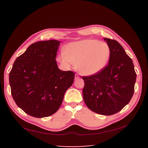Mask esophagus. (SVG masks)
<instances>
[{
	"mask_svg": "<svg viewBox=\"0 0 148 148\" xmlns=\"http://www.w3.org/2000/svg\"><path fill=\"white\" fill-rule=\"evenodd\" d=\"M79 78V76H78L77 74H76L75 75V79H78Z\"/></svg>",
	"mask_w": 148,
	"mask_h": 148,
	"instance_id": "obj_1",
	"label": "esophagus"
}]
</instances>
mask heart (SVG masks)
<instances>
[{
	"instance_id": "1",
	"label": "heart",
	"mask_w": 148,
	"mask_h": 148,
	"mask_svg": "<svg viewBox=\"0 0 148 148\" xmlns=\"http://www.w3.org/2000/svg\"><path fill=\"white\" fill-rule=\"evenodd\" d=\"M111 55L109 46L95 39H84L69 43L65 53H62L58 60L65 67L76 64L78 72L84 76H92L101 71L108 64Z\"/></svg>"
}]
</instances>
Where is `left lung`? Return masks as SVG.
I'll return each mask as SVG.
<instances>
[{
	"label": "left lung",
	"mask_w": 148,
	"mask_h": 148,
	"mask_svg": "<svg viewBox=\"0 0 148 148\" xmlns=\"http://www.w3.org/2000/svg\"><path fill=\"white\" fill-rule=\"evenodd\" d=\"M111 50L108 65L98 73L82 76L84 102L91 111L109 116L120 111L134 93L136 72L133 62L116 40L104 38Z\"/></svg>",
	"instance_id": "1"
}]
</instances>
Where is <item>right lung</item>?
<instances>
[{"instance_id":"1","label":"right lung","mask_w":148,"mask_h":148,"mask_svg":"<svg viewBox=\"0 0 148 148\" xmlns=\"http://www.w3.org/2000/svg\"><path fill=\"white\" fill-rule=\"evenodd\" d=\"M60 43L49 40L32 44L16 58L9 72L12 98L33 117H48L57 111L74 82V72L58 68L55 58Z\"/></svg>"}]
</instances>
